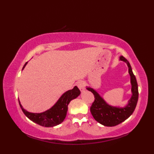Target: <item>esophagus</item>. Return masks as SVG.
<instances>
[{
	"instance_id": "1",
	"label": "esophagus",
	"mask_w": 154,
	"mask_h": 154,
	"mask_svg": "<svg viewBox=\"0 0 154 154\" xmlns=\"http://www.w3.org/2000/svg\"><path fill=\"white\" fill-rule=\"evenodd\" d=\"M77 85L78 88L80 89L81 91H84L85 89V82L83 81H78V83H77Z\"/></svg>"
}]
</instances>
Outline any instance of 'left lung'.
I'll return each instance as SVG.
<instances>
[{
  "mask_svg": "<svg viewBox=\"0 0 154 154\" xmlns=\"http://www.w3.org/2000/svg\"><path fill=\"white\" fill-rule=\"evenodd\" d=\"M120 60L125 61L128 66V72L131 77L132 96L128 104L124 108H116L107 104L94 89L87 87L88 91L92 92L94 100L91 106L90 110L93 118L98 122L105 126H114L124 122L129 118L135 110L138 100V89L135 75H134L131 65L126 59L121 56Z\"/></svg>",
  "mask_w": 154,
  "mask_h": 154,
  "instance_id": "obj_1",
  "label": "left lung"
}]
</instances>
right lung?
<instances>
[{"label":"right lung","instance_id":"1","mask_svg":"<svg viewBox=\"0 0 154 154\" xmlns=\"http://www.w3.org/2000/svg\"><path fill=\"white\" fill-rule=\"evenodd\" d=\"M26 62L23 67L22 69L24 68ZM81 93L80 90L78 87L75 86L73 89L69 90L65 93L62 95L55 105L51 107L50 109L42 113H31L23 109L20 103L18 100L20 106L22 109L23 112L29 119L33 121L39 125L45 127H53L60 124L64 120L66 116L68 110V104L70 101L75 98H77Z\"/></svg>","mask_w":154,"mask_h":154}]
</instances>
